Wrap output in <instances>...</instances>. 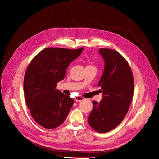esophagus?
<instances>
[{"label": "esophagus", "instance_id": "esophagus-1", "mask_svg": "<svg viewBox=\"0 0 159 159\" xmlns=\"http://www.w3.org/2000/svg\"><path fill=\"white\" fill-rule=\"evenodd\" d=\"M83 100H84V98H82V97H80V96H78V97H75V100H76L77 102H81V101H82Z\"/></svg>", "mask_w": 159, "mask_h": 159}]
</instances>
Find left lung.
Returning <instances> with one entry per match:
<instances>
[{
  "instance_id": "8db88e82",
  "label": "left lung",
  "mask_w": 159,
  "mask_h": 159,
  "mask_svg": "<svg viewBox=\"0 0 159 159\" xmlns=\"http://www.w3.org/2000/svg\"><path fill=\"white\" fill-rule=\"evenodd\" d=\"M105 61L102 75L98 83L102 99L93 101L88 117L91 127L99 133L112 130L123 121L127 113L134 93L131 68L125 58L114 50L100 48Z\"/></svg>"
}]
</instances>
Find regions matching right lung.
Instances as JSON below:
<instances>
[{
    "instance_id": "1",
    "label": "right lung",
    "mask_w": 159,
    "mask_h": 159,
    "mask_svg": "<svg viewBox=\"0 0 159 159\" xmlns=\"http://www.w3.org/2000/svg\"><path fill=\"white\" fill-rule=\"evenodd\" d=\"M84 48L71 50L47 48L33 59L25 71V102L35 121L47 129H55L66 120L73 100L56 88L65 77L70 63Z\"/></svg>"
}]
</instances>
